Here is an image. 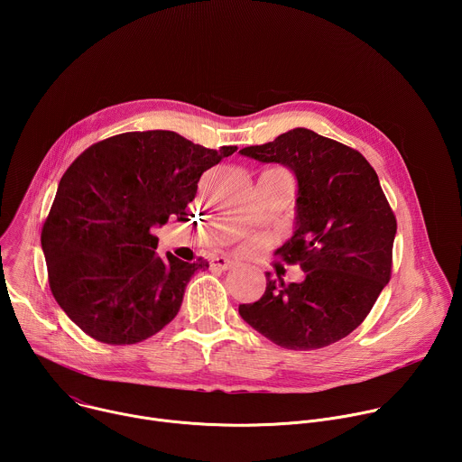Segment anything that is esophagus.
Returning a JSON list of instances; mask_svg holds the SVG:
<instances>
[{
  "label": "esophagus",
  "instance_id": "obj_1",
  "mask_svg": "<svg viewBox=\"0 0 462 462\" xmlns=\"http://www.w3.org/2000/svg\"><path fill=\"white\" fill-rule=\"evenodd\" d=\"M210 263H212V267L221 269V271H230V269H236V265H237L236 261H232V259L225 257V255H216V257H212Z\"/></svg>",
  "mask_w": 462,
  "mask_h": 462
}]
</instances>
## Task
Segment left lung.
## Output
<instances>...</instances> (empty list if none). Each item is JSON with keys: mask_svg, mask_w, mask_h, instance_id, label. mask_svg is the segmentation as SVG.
Instances as JSON below:
<instances>
[{"mask_svg": "<svg viewBox=\"0 0 462 462\" xmlns=\"http://www.w3.org/2000/svg\"><path fill=\"white\" fill-rule=\"evenodd\" d=\"M239 153L294 173V234L276 254L305 273L303 282L291 285L267 273L265 294L239 305L241 318L276 346L294 351L346 338L391 278L397 219L376 171L356 150L307 127Z\"/></svg>", "mask_w": 462, "mask_h": 462, "instance_id": "8db88e82", "label": "left lung"}]
</instances>
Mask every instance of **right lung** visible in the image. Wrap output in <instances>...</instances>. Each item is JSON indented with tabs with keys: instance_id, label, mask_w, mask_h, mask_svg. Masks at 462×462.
I'll return each mask as SVG.
<instances>
[{
	"instance_id": "add662e5",
	"label": "right lung",
	"mask_w": 462,
	"mask_h": 462,
	"mask_svg": "<svg viewBox=\"0 0 462 462\" xmlns=\"http://www.w3.org/2000/svg\"><path fill=\"white\" fill-rule=\"evenodd\" d=\"M236 150L131 131L93 144L63 173L42 250L54 300L86 335L137 344L177 316L188 282L208 263L161 257L152 228L182 219L201 175Z\"/></svg>"
}]
</instances>
